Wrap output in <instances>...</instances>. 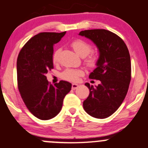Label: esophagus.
I'll list each match as a JSON object with an SVG mask.
<instances>
[{"mask_svg": "<svg viewBox=\"0 0 148 148\" xmlns=\"http://www.w3.org/2000/svg\"><path fill=\"white\" fill-rule=\"evenodd\" d=\"M78 87H79L78 84L73 83L72 85H71V88H72V90H76L77 88H78Z\"/></svg>", "mask_w": 148, "mask_h": 148, "instance_id": "esophagus-1", "label": "esophagus"}]
</instances>
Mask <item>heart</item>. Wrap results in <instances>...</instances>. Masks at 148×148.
Here are the masks:
<instances>
[{"instance_id": "b5f03b06", "label": "heart", "mask_w": 148, "mask_h": 148, "mask_svg": "<svg viewBox=\"0 0 148 148\" xmlns=\"http://www.w3.org/2000/svg\"><path fill=\"white\" fill-rule=\"evenodd\" d=\"M71 46L79 55H80L81 57L85 58L84 63L87 67L93 69L98 66L99 57L96 53H94V52L91 53L92 46L90 44L82 39H75L71 43ZM60 52V49H56L52 53V60L54 63H57L58 62ZM82 74H83V72L79 69H66L64 71H62L60 74V77L64 80L74 82L77 80L79 77L82 76Z\"/></svg>"}]
</instances>
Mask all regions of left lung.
<instances>
[{"label": "left lung", "instance_id": "1", "mask_svg": "<svg viewBox=\"0 0 148 148\" xmlns=\"http://www.w3.org/2000/svg\"><path fill=\"white\" fill-rule=\"evenodd\" d=\"M79 34L92 40L100 53L97 68L89 78L101 84L93 87L85 83L90 93L83 108L93 118H108L119 108L128 92L132 79L130 54L123 40L110 30H86Z\"/></svg>", "mask_w": 148, "mask_h": 148}]
</instances>
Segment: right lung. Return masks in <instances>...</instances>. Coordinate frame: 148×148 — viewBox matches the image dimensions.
I'll return each instance as SVG.
<instances>
[{
    "instance_id": "add662e5",
    "label": "right lung",
    "mask_w": 148,
    "mask_h": 148,
    "mask_svg": "<svg viewBox=\"0 0 148 148\" xmlns=\"http://www.w3.org/2000/svg\"><path fill=\"white\" fill-rule=\"evenodd\" d=\"M65 34L66 31L40 33L28 40L18 55V89L27 110L43 121L60 112L63 99L71 89V84L66 81L51 85L45 76L53 69V45Z\"/></svg>"
}]
</instances>
